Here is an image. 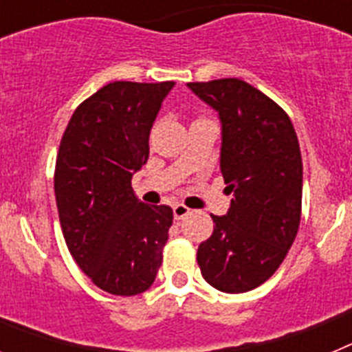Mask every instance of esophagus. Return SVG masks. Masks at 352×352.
I'll return each mask as SVG.
<instances>
[{"label":"esophagus","instance_id":"esophagus-1","mask_svg":"<svg viewBox=\"0 0 352 352\" xmlns=\"http://www.w3.org/2000/svg\"><path fill=\"white\" fill-rule=\"evenodd\" d=\"M173 213H174V220H182V219H185L186 214L190 213V210H188V208L185 206V204H174L173 206Z\"/></svg>","mask_w":352,"mask_h":352}]
</instances>
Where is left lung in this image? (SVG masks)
Segmentation results:
<instances>
[{
	"mask_svg": "<svg viewBox=\"0 0 352 352\" xmlns=\"http://www.w3.org/2000/svg\"><path fill=\"white\" fill-rule=\"evenodd\" d=\"M219 111L220 170L231 208L211 214L213 232L197 248L204 280L222 292L259 287L278 270L301 219L303 164L284 109L241 79L188 82Z\"/></svg>",
	"mask_w": 352,
	"mask_h": 352,
	"instance_id": "1",
	"label": "left lung"
}]
</instances>
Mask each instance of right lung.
Returning <instances> with one entry per match:
<instances>
[{"label": "right lung", "instance_id": "add662e5", "mask_svg": "<svg viewBox=\"0 0 352 352\" xmlns=\"http://www.w3.org/2000/svg\"><path fill=\"white\" fill-rule=\"evenodd\" d=\"M173 86L105 84L72 114L56 157V204L68 250L96 287L116 296L151 287L173 226L169 206L141 203L132 190Z\"/></svg>", "mask_w": 352, "mask_h": 352}]
</instances>
